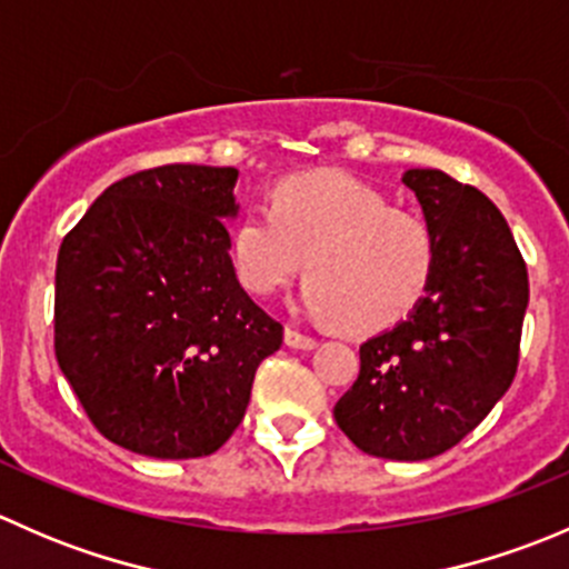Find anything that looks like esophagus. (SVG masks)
I'll list each match as a JSON object with an SVG mask.
<instances>
[{
    "label": "esophagus",
    "mask_w": 569,
    "mask_h": 569,
    "mask_svg": "<svg viewBox=\"0 0 569 569\" xmlns=\"http://www.w3.org/2000/svg\"><path fill=\"white\" fill-rule=\"evenodd\" d=\"M283 341L289 343L291 349H313L319 343L317 338L306 336V332L295 330V327H286V330H283Z\"/></svg>",
    "instance_id": "1"
}]
</instances>
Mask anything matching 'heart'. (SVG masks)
I'll return each mask as SVG.
<instances>
[{
	"label": "heart",
	"instance_id": "b5f03b06",
	"mask_svg": "<svg viewBox=\"0 0 569 569\" xmlns=\"http://www.w3.org/2000/svg\"><path fill=\"white\" fill-rule=\"evenodd\" d=\"M237 280L272 297L308 267V313L377 332L410 317L429 295L438 242L429 226L396 211L380 189L343 173L297 176L250 203L231 231Z\"/></svg>",
	"mask_w": 569,
	"mask_h": 569
}]
</instances>
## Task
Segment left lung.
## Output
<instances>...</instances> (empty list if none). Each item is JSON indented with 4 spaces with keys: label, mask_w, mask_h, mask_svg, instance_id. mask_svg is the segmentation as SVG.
I'll return each mask as SVG.
<instances>
[{
    "label": "left lung",
    "mask_w": 569,
    "mask_h": 569,
    "mask_svg": "<svg viewBox=\"0 0 569 569\" xmlns=\"http://www.w3.org/2000/svg\"><path fill=\"white\" fill-rule=\"evenodd\" d=\"M438 242L421 306L360 347V375L332 418L360 451L429 460L473 432L512 386L529 272L501 211L443 170H407Z\"/></svg>",
    "instance_id": "8db88e82"
}]
</instances>
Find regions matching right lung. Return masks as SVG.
Segmentation results:
<instances>
[{
  "instance_id": "obj_1",
  "label": "right lung",
  "mask_w": 569,
  "mask_h": 569,
  "mask_svg": "<svg viewBox=\"0 0 569 569\" xmlns=\"http://www.w3.org/2000/svg\"><path fill=\"white\" fill-rule=\"evenodd\" d=\"M237 176L162 164L120 178L57 252V363L93 427L134 455H214L283 341L228 256Z\"/></svg>"
}]
</instances>
